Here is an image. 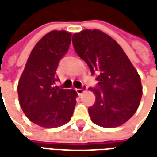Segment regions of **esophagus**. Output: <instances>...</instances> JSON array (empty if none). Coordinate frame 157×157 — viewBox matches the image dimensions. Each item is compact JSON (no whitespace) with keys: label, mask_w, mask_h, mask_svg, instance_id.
Segmentation results:
<instances>
[{"label":"esophagus","mask_w":157,"mask_h":157,"mask_svg":"<svg viewBox=\"0 0 157 157\" xmlns=\"http://www.w3.org/2000/svg\"><path fill=\"white\" fill-rule=\"evenodd\" d=\"M86 86H83L81 88H76V92L79 94V95H81L82 93H84L86 91Z\"/></svg>","instance_id":"esophagus-1"}]
</instances>
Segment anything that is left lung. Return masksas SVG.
<instances>
[{"mask_svg":"<svg viewBox=\"0 0 157 157\" xmlns=\"http://www.w3.org/2000/svg\"><path fill=\"white\" fill-rule=\"evenodd\" d=\"M76 53L96 75L90 88L96 96L88 107L91 121L101 127H117L136 113L142 96L140 77L121 47L99 30H84L72 36Z\"/></svg>","mask_w":157,"mask_h":157,"instance_id":"8db88e82","label":"left lung"}]
</instances>
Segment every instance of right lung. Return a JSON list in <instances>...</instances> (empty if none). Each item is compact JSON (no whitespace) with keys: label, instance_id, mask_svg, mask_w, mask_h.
<instances>
[{"label":"right lung","instance_id":"add662e5","mask_svg":"<svg viewBox=\"0 0 157 157\" xmlns=\"http://www.w3.org/2000/svg\"><path fill=\"white\" fill-rule=\"evenodd\" d=\"M71 42V34L52 31L42 37L25 65L17 86L22 111L32 122L45 128L67 123L73 114L77 93L55 86L56 70Z\"/></svg>","mask_w":157,"mask_h":157}]
</instances>
